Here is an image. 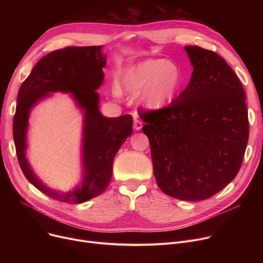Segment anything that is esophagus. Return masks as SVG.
Returning a JSON list of instances; mask_svg holds the SVG:
<instances>
[{"label":"esophagus","instance_id":"esophagus-1","mask_svg":"<svg viewBox=\"0 0 263 263\" xmlns=\"http://www.w3.org/2000/svg\"><path fill=\"white\" fill-rule=\"evenodd\" d=\"M133 127H134V129H135L136 131L141 130V129H142V127H143V122H142V120H141L140 118L135 117V118H134V121H133Z\"/></svg>","mask_w":263,"mask_h":263}]
</instances>
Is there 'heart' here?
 <instances>
[{"label":"heart","instance_id":"heart-1","mask_svg":"<svg viewBox=\"0 0 263 263\" xmlns=\"http://www.w3.org/2000/svg\"><path fill=\"white\" fill-rule=\"evenodd\" d=\"M180 84L178 67L167 60H147L129 68L122 77V86L128 92H140L141 101L150 108L166 105L174 98ZM115 92L119 93L118 87Z\"/></svg>","mask_w":263,"mask_h":263}]
</instances>
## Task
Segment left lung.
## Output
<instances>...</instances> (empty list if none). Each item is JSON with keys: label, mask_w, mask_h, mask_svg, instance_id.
Masks as SVG:
<instances>
[{"label": "left lung", "mask_w": 263, "mask_h": 263, "mask_svg": "<svg viewBox=\"0 0 263 263\" xmlns=\"http://www.w3.org/2000/svg\"><path fill=\"white\" fill-rule=\"evenodd\" d=\"M186 88L167 106L139 109L146 122L158 186L177 199L213 196L241 168L250 133L246 96L237 74L213 51L186 46Z\"/></svg>", "instance_id": "left-lung-1"}]
</instances>
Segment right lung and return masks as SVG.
<instances>
[{
    "mask_svg": "<svg viewBox=\"0 0 263 263\" xmlns=\"http://www.w3.org/2000/svg\"><path fill=\"white\" fill-rule=\"evenodd\" d=\"M104 66L105 57L100 46L55 50L36 64L18 92L12 132L20 167L35 187L63 202L81 203L102 194L112 178L115 155L133 131L131 115L107 118L99 112V95L96 89L103 82ZM54 91L73 93L78 104L85 109L86 117L85 178L79 186L66 192H57L46 187L31 172L25 159V135L29 110L37 101Z\"/></svg>",
    "mask_w": 263,
    "mask_h": 263,
    "instance_id": "add662e5",
    "label": "right lung"
}]
</instances>
